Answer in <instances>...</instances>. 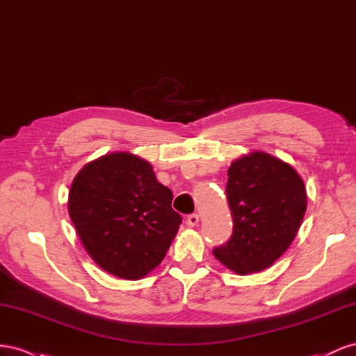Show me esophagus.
<instances>
[{"instance_id":"obj_1","label":"esophagus","mask_w":356,"mask_h":356,"mask_svg":"<svg viewBox=\"0 0 356 356\" xmlns=\"http://www.w3.org/2000/svg\"><path fill=\"white\" fill-rule=\"evenodd\" d=\"M198 222H200V216L197 215V213H194V215H189V216L186 218V225H188L189 228L197 227Z\"/></svg>"}]
</instances>
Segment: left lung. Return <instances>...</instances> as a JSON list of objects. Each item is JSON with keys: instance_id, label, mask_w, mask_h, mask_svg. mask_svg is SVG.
Listing matches in <instances>:
<instances>
[{"instance_id": "obj_1", "label": "left lung", "mask_w": 356, "mask_h": 356, "mask_svg": "<svg viewBox=\"0 0 356 356\" xmlns=\"http://www.w3.org/2000/svg\"><path fill=\"white\" fill-rule=\"evenodd\" d=\"M234 229L216 259L240 276L277 261L300 229L307 192L297 170L267 152L253 150L231 162L227 181Z\"/></svg>"}]
</instances>
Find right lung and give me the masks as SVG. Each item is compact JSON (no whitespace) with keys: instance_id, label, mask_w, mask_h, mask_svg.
<instances>
[{"instance_id":"right-lung-1","label":"right lung","mask_w":356,"mask_h":356,"mask_svg":"<svg viewBox=\"0 0 356 356\" xmlns=\"http://www.w3.org/2000/svg\"><path fill=\"white\" fill-rule=\"evenodd\" d=\"M172 192L154 168L129 152H111L80 170L68 192V213L80 241L98 267L138 280L158 267L181 218Z\"/></svg>"}]
</instances>
